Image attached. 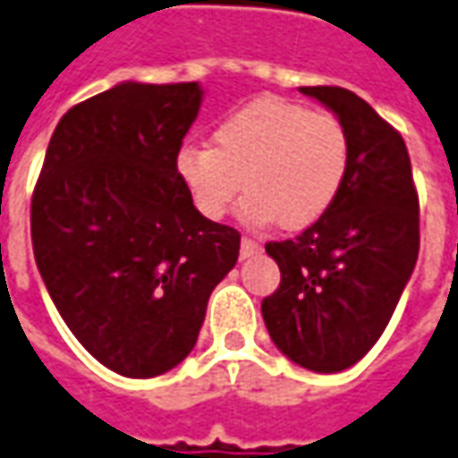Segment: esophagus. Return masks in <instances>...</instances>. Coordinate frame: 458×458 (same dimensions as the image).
Returning <instances> with one entry per match:
<instances>
[{"mask_svg":"<svg viewBox=\"0 0 458 458\" xmlns=\"http://www.w3.org/2000/svg\"><path fill=\"white\" fill-rule=\"evenodd\" d=\"M260 253V242L253 238H242L241 241V258H250V255Z\"/></svg>","mask_w":458,"mask_h":458,"instance_id":"34e87169","label":"esophagus"}]
</instances>
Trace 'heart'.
<instances>
[{
	"label": "heart",
	"instance_id": "1",
	"mask_svg": "<svg viewBox=\"0 0 458 458\" xmlns=\"http://www.w3.org/2000/svg\"><path fill=\"white\" fill-rule=\"evenodd\" d=\"M351 163L346 127L331 112H310L288 99H255L213 130V145H185L177 177L195 208L220 220L245 192L250 223L303 230L338 200Z\"/></svg>",
	"mask_w": 458,
	"mask_h": 458
}]
</instances>
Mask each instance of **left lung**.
Segmentation results:
<instances>
[{"instance_id":"obj_1","label":"left lung","mask_w":458,"mask_h":458,"mask_svg":"<svg viewBox=\"0 0 458 458\" xmlns=\"http://www.w3.org/2000/svg\"><path fill=\"white\" fill-rule=\"evenodd\" d=\"M346 127L351 163L335 205L293 241L268 242L281 285L263 320L288 359L316 373L359 363L381 338L419 258V195L399 132L344 87H301Z\"/></svg>"}]
</instances>
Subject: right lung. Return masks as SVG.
<instances>
[{
  "instance_id": "add662e5",
  "label": "right lung",
  "mask_w": 458,
  "mask_h": 458,
  "mask_svg": "<svg viewBox=\"0 0 458 458\" xmlns=\"http://www.w3.org/2000/svg\"><path fill=\"white\" fill-rule=\"evenodd\" d=\"M198 82H120L55 127L32 195V248L59 316L95 359L152 378L188 356L241 233L192 205L175 157Z\"/></svg>"
}]
</instances>
